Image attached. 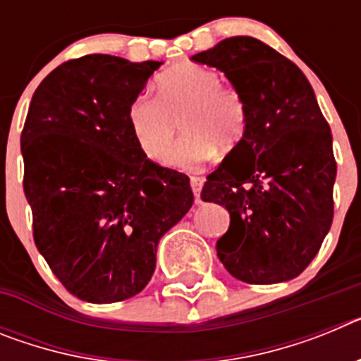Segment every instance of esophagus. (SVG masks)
Returning a JSON list of instances; mask_svg holds the SVG:
<instances>
[{
  "instance_id": "esophagus-1",
  "label": "esophagus",
  "mask_w": 361,
  "mask_h": 361,
  "mask_svg": "<svg viewBox=\"0 0 361 361\" xmlns=\"http://www.w3.org/2000/svg\"><path fill=\"white\" fill-rule=\"evenodd\" d=\"M190 184H191V190H193V195H195V202L200 204V190H202L204 178L202 177H191Z\"/></svg>"
}]
</instances>
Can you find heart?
<instances>
[{
    "label": "heart",
    "instance_id": "b5f03b06",
    "mask_svg": "<svg viewBox=\"0 0 361 361\" xmlns=\"http://www.w3.org/2000/svg\"><path fill=\"white\" fill-rule=\"evenodd\" d=\"M130 132L137 148L152 161L168 155L178 123L186 137L171 152L178 170H197L215 149L233 152L245 132V106L240 95L222 86L208 66L184 63L157 79V97L139 95L128 110Z\"/></svg>",
    "mask_w": 361,
    "mask_h": 361
}]
</instances>
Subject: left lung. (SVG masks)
Masks as SVG:
<instances>
[{"label": "left lung", "instance_id": "left-lung-1", "mask_svg": "<svg viewBox=\"0 0 361 361\" xmlns=\"http://www.w3.org/2000/svg\"><path fill=\"white\" fill-rule=\"evenodd\" d=\"M224 72L245 106L240 145L206 177L200 199L224 206L220 262L247 283L298 276L333 222V135L304 72L250 36L191 56Z\"/></svg>", "mask_w": 361, "mask_h": 361}]
</instances>
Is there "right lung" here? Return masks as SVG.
I'll use <instances>...</instances> for the list:
<instances>
[{
	"mask_svg": "<svg viewBox=\"0 0 361 361\" xmlns=\"http://www.w3.org/2000/svg\"><path fill=\"white\" fill-rule=\"evenodd\" d=\"M162 61L90 54L34 92L21 133L34 242L54 275L92 304L146 288L159 240L190 212L184 173L137 148L128 110Z\"/></svg>",
	"mask_w": 361,
	"mask_h": 361,
	"instance_id": "1",
	"label": "right lung"
}]
</instances>
